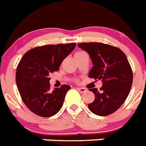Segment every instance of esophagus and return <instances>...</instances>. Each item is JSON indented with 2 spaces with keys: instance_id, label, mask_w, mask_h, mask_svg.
Wrapping results in <instances>:
<instances>
[{
  "instance_id": "34e87169",
  "label": "esophagus",
  "mask_w": 146,
  "mask_h": 146,
  "mask_svg": "<svg viewBox=\"0 0 146 146\" xmlns=\"http://www.w3.org/2000/svg\"><path fill=\"white\" fill-rule=\"evenodd\" d=\"M77 90L79 91V92H81V93H83V92H85L86 91V89L85 88H83V87H81V88L78 87V88H77Z\"/></svg>"
}]
</instances>
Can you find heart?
Returning a JSON list of instances; mask_svg holds the SVG:
<instances>
[{
  "instance_id": "heart-1",
  "label": "heart",
  "mask_w": 146,
  "mask_h": 146,
  "mask_svg": "<svg viewBox=\"0 0 146 146\" xmlns=\"http://www.w3.org/2000/svg\"><path fill=\"white\" fill-rule=\"evenodd\" d=\"M82 52H77V53H76L75 54H74V55H77V54H80V53H82Z\"/></svg>"
}]
</instances>
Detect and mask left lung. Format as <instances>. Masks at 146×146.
<instances>
[{"mask_svg":"<svg viewBox=\"0 0 146 146\" xmlns=\"http://www.w3.org/2000/svg\"><path fill=\"white\" fill-rule=\"evenodd\" d=\"M78 47L87 52L93 66L88 78L101 80L103 86L90 88L95 99L88 105L92 113L107 116L125 102L133 82V73L124 52L119 48L102 43H80Z\"/></svg>","mask_w":146,"mask_h":146,"instance_id":"obj_1","label":"left lung"}]
</instances>
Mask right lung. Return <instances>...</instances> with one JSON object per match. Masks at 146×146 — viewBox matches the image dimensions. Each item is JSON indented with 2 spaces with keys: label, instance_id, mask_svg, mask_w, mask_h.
<instances>
[{
  "label": "right lung",
  "instance_id": "right-lung-1",
  "mask_svg": "<svg viewBox=\"0 0 146 146\" xmlns=\"http://www.w3.org/2000/svg\"><path fill=\"white\" fill-rule=\"evenodd\" d=\"M75 46V43L45 45L32 48L21 58L16 71V83L21 99L34 114L49 117L63 106L71 87L62 85L52 91L49 75L59 69Z\"/></svg>",
  "mask_w": 146,
  "mask_h": 146
}]
</instances>
